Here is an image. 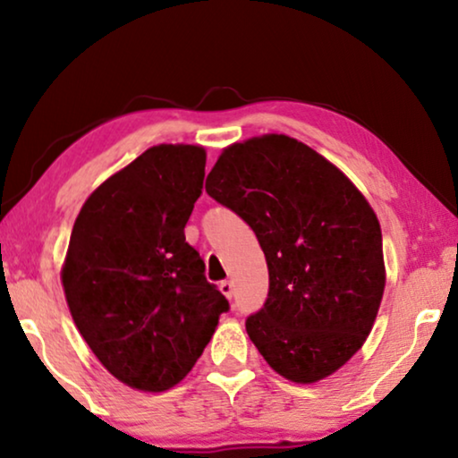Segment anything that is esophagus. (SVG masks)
<instances>
[{
    "label": "esophagus",
    "instance_id": "34e87169",
    "mask_svg": "<svg viewBox=\"0 0 458 458\" xmlns=\"http://www.w3.org/2000/svg\"><path fill=\"white\" fill-rule=\"evenodd\" d=\"M221 292L225 293V296L227 298H233V293H235V284L231 279H225V281H221Z\"/></svg>",
    "mask_w": 458,
    "mask_h": 458
}]
</instances>
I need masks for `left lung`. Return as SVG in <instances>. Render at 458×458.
<instances>
[{
  "label": "left lung",
  "instance_id": "8db88e82",
  "mask_svg": "<svg viewBox=\"0 0 458 458\" xmlns=\"http://www.w3.org/2000/svg\"><path fill=\"white\" fill-rule=\"evenodd\" d=\"M206 191L256 233L268 296L246 331L275 371L312 384L367 340L386 287L381 229L350 179L287 135L225 149Z\"/></svg>",
  "mask_w": 458,
  "mask_h": 458
}]
</instances>
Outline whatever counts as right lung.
Instances as JSON below:
<instances>
[{
    "label": "right lung",
    "mask_w": 458,
    "mask_h": 458,
    "mask_svg": "<svg viewBox=\"0 0 458 458\" xmlns=\"http://www.w3.org/2000/svg\"><path fill=\"white\" fill-rule=\"evenodd\" d=\"M204 166L199 146L146 149L87 198L68 243L74 325L116 379L143 392L179 384L229 310L185 242Z\"/></svg>",
    "instance_id": "right-lung-1"
}]
</instances>
